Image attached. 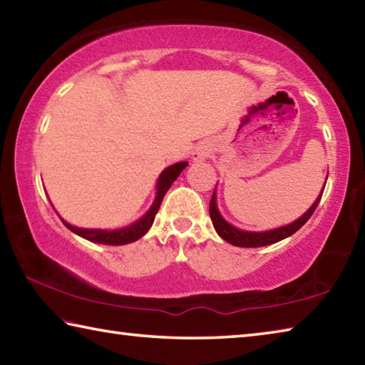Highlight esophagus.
<instances>
[{
    "instance_id": "1",
    "label": "esophagus",
    "mask_w": 365,
    "mask_h": 365,
    "mask_svg": "<svg viewBox=\"0 0 365 365\" xmlns=\"http://www.w3.org/2000/svg\"><path fill=\"white\" fill-rule=\"evenodd\" d=\"M209 147H197L196 148V151L193 153V160L195 161H202V160H205V158L209 156Z\"/></svg>"
}]
</instances>
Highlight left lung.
Listing matches in <instances>:
<instances>
[{
  "instance_id": "obj_1",
  "label": "left lung",
  "mask_w": 365,
  "mask_h": 365,
  "mask_svg": "<svg viewBox=\"0 0 365 365\" xmlns=\"http://www.w3.org/2000/svg\"><path fill=\"white\" fill-rule=\"evenodd\" d=\"M324 190L321 191V195L317 196V200L314 204L304 212V214L295 220L294 223L286 225V227L271 230V231H263V233H254V231H242L237 230L235 227H231L230 223L223 220V217L220 215V212L217 209V202H215V191L212 195V200L209 204V214H210V220L214 223V228L220 237H223L225 241L233 244V246L237 247H263V246H269V244H274L281 240H286L290 235H294L295 231L300 230L304 223L309 220V217L313 215V212L316 210L317 204H319L321 197H322Z\"/></svg>"
}]
</instances>
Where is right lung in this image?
<instances>
[{
    "mask_svg": "<svg viewBox=\"0 0 365 365\" xmlns=\"http://www.w3.org/2000/svg\"><path fill=\"white\" fill-rule=\"evenodd\" d=\"M187 165H188L187 161L177 163V164H172L170 168H168L163 172V174L160 175V180H158L156 200H155L153 205H151V209L140 218V220H137L135 223L129 225V227H125L123 230H111V231L86 230V228L71 227V225L65 220H62V222L65 227L73 231V233H76L78 236L84 237V240L92 241V242H98V244H107V246H123V244H129V242L140 240V237L150 230L151 225H153L155 215L158 214V210H160V205L163 202L164 195L168 193L170 185L177 180V177L180 175V172L187 168Z\"/></svg>",
    "mask_w": 365,
    "mask_h": 365,
    "instance_id": "1",
    "label": "right lung"
}]
</instances>
